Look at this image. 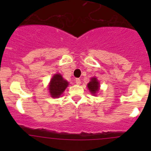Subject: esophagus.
I'll return each mask as SVG.
<instances>
[{
  "label": "esophagus",
  "mask_w": 151,
  "mask_h": 151,
  "mask_svg": "<svg viewBox=\"0 0 151 151\" xmlns=\"http://www.w3.org/2000/svg\"><path fill=\"white\" fill-rule=\"evenodd\" d=\"M75 83H76V84H77V85H80V84H81V80H80V79L77 78L75 80Z\"/></svg>",
  "instance_id": "1"
}]
</instances>
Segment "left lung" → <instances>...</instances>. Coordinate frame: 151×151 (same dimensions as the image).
I'll use <instances>...</instances> for the list:
<instances>
[{
	"instance_id": "1",
	"label": "left lung",
	"mask_w": 151,
	"mask_h": 151,
	"mask_svg": "<svg viewBox=\"0 0 151 151\" xmlns=\"http://www.w3.org/2000/svg\"><path fill=\"white\" fill-rule=\"evenodd\" d=\"M88 88L93 95H96V93L99 90V82L98 81L97 78L92 77L91 79V81L88 84Z\"/></svg>"
}]
</instances>
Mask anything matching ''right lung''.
I'll return each mask as SVG.
<instances>
[{"instance_id":"add662e5","label":"right lung","mask_w":151,"mask_h":151,"mask_svg":"<svg viewBox=\"0 0 151 151\" xmlns=\"http://www.w3.org/2000/svg\"><path fill=\"white\" fill-rule=\"evenodd\" d=\"M68 83L63 78L60 74H56L52 77L49 85V92L52 98H59L64 92Z\"/></svg>"}]
</instances>
